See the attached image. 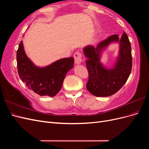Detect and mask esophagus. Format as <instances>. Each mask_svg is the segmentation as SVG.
I'll list each match as a JSON object with an SVG mask.
<instances>
[{
  "instance_id": "esophagus-1",
  "label": "esophagus",
  "mask_w": 149,
  "mask_h": 149,
  "mask_svg": "<svg viewBox=\"0 0 149 149\" xmlns=\"http://www.w3.org/2000/svg\"><path fill=\"white\" fill-rule=\"evenodd\" d=\"M74 61H75L76 64H77V65L80 64L83 60H82V54L79 52L75 53L74 55Z\"/></svg>"
}]
</instances>
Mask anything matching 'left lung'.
I'll return each mask as SVG.
<instances>
[{
    "instance_id": "1",
    "label": "left lung",
    "mask_w": 149,
    "mask_h": 149,
    "mask_svg": "<svg viewBox=\"0 0 149 149\" xmlns=\"http://www.w3.org/2000/svg\"><path fill=\"white\" fill-rule=\"evenodd\" d=\"M118 42L120 45L118 55L111 68H107L100 61L102 53L111 44ZM86 58L89 80L86 88L94 96L106 97L118 92L127 81L131 73L132 58L131 45L127 35L124 32L119 38L112 35L99 43L96 47L87 45L83 48Z\"/></svg>"
}]
</instances>
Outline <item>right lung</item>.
Masks as SVG:
<instances>
[{"label":"right lung","mask_w":149,"mask_h":149,"mask_svg":"<svg viewBox=\"0 0 149 149\" xmlns=\"http://www.w3.org/2000/svg\"><path fill=\"white\" fill-rule=\"evenodd\" d=\"M17 62L22 82L38 95L49 97L60 91L67 73L74 66L73 57L61 58L46 66H36L26 56L22 41L17 52Z\"/></svg>","instance_id":"right-lung-1"}]
</instances>
